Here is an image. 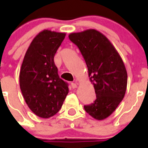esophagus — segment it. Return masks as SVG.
<instances>
[{"label":"esophagus","instance_id":"obj_1","mask_svg":"<svg viewBox=\"0 0 148 148\" xmlns=\"http://www.w3.org/2000/svg\"><path fill=\"white\" fill-rule=\"evenodd\" d=\"M71 85H72V87H73V89H75V88H76L77 86H78V84H77L76 82H73V83L71 84Z\"/></svg>","mask_w":148,"mask_h":148}]
</instances>
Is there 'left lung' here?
Listing matches in <instances>:
<instances>
[{
    "label": "left lung",
    "instance_id": "left-lung-1",
    "mask_svg": "<svg viewBox=\"0 0 148 148\" xmlns=\"http://www.w3.org/2000/svg\"><path fill=\"white\" fill-rule=\"evenodd\" d=\"M69 38L84 58L96 94L95 101L84 106V110L96 120L105 119L125 97L127 84L125 64L114 46L97 30L73 32Z\"/></svg>",
    "mask_w": 148,
    "mask_h": 148
}]
</instances>
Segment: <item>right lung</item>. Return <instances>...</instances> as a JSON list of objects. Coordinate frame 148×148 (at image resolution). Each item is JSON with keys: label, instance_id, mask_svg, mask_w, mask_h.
<instances>
[{"label": "right lung", "instance_id": "right-lung-1", "mask_svg": "<svg viewBox=\"0 0 148 148\" xmlns=\"http://www.w3.org/2000/svg\"><path fill=\"white\" fill-rule=\"evenodd\" d=\"M66 33L44 29L32 40L21 68L19 82L29 108L36 116L48 119L58 113L69 92L60 78L54 56Z\"/></svg>", "mask_w": 148, "mask_h": 148}]
</instances>
